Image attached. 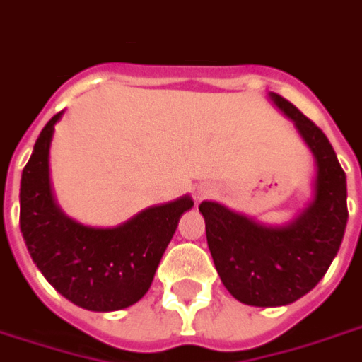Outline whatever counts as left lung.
<instances>
[{"label": "left lung", "instance_id": "8db88e82", "mask_svg": "<svg viewBox=\"0 0 362 362\" xmlns=\"http://www.w3.org/2000/svg\"><path fill=\"white\" fill-rule=\"evenodd\" d=\"M317 163L313 202L288 224L264 226L221 203L199 205L209 251L224 288L245 305L280 307L317 286L338 255L347 224V184L334 147L293 103L269 93Z\"/></svg>", "mask_w": 362, "mask_h": 362}]
</instances>
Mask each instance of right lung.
Wrapping results in <instances>:
<instances>
[{"label":"right lung","mask_w":362,"mask_h":362,"mask_svg":"<svg viewBox=\"0 0 362 362\" xmlns=\"http://www.w3.org/2000/svg\"><path fill=\"white\" fill-rule=\"evenodd\" d=\"M61 113L34 144L21 178V232L45 280L82 309H127L146 296L180 216L194 207L189 195L155 207L115 228H92L57 207L49 182V146Z\"/></svg>","instance_id":"1"}]
</instances>
